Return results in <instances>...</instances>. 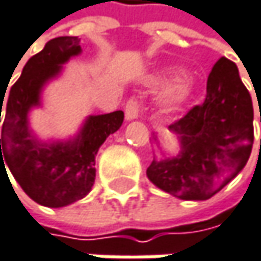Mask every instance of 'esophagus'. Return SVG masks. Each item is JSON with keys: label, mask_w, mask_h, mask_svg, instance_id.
Returning a JSON list of instances; mask_svg holds the SVG:
<instances>
[{"label": "esophagus", "mask_w": 261, "mask_h": 261, "mask_svg": "<svg viewBox=\"0 0 261 261\" xmlns=\"http://www.w3.org/2000/svg\"><path fill=\"white\" fill-rule=\"evenodd\" d=\"M139 112H140V107L139 103L136 100H130L127 105H125V119L127 121H133L139 116Z\"/></svg>", "instance_id": "obj_1"}]
</instances>
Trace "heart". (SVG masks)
<instances>
[{
	"mask_svg": "<svg viewBox=\"0 0 261 261\" xmlns=\"http://www.w3.org/2000/svg\"><path fill=\"white\" fill-rule=\"evenodd\" d=\"M175 77L173 71H166L163 76H160L156 79V82L160 83H169L172 79ZM193 85L187 81H178L173 85H170L160 97L158 101V107L161 110V113L164 115H175L176 112H179L182 107L185 106L190 98L193 97Z\"/></svg>",
	"mask_w": 261,
	"mask_h": 261,
	"instance_id": "b5f03b06",
	"label": "heart"
}]
</instances>
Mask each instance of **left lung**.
I'll return each instance as SVG.
<instances>
[{
	"label": "left lung",
	"mask_w": 261,
	"mask_h": 261,
	"mask_svg": "<svg viewBox=\"0 0 261 261\" xmlns=\"http://www.w3.org/2000/svg\"><path fill=\"white\" fill-rule=\"evenodd\" d=\"M252 119V100L236 64L218 60L207 77L204 103L169 125L178 154L166 152L152 134L160 155H154L146 176L182 200L211 199L245 167L254 142Z\"/></svg>",
	"instance_id": "obj_1"
}]
</instances>
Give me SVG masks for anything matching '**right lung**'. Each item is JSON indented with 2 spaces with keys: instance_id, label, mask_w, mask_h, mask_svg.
Here are the masks:
<instances>
[{
  "instance_id": "add662e5",
  "label": "right lung",
  "mask_w": 261,
  "mask_h": 261,
  "mask_svg": "<svg viewBox=\"0 0 261 261\" xmlns=\"http://www.w3.org/2000/svg\"><path fill=\"white\" fill-rule=\"evenodd\" d=\"M77 37H57L25 64L4 103L0 166L30 199L47 207H64L82 200L95 180V156L107 137L119 130L124 112L89 115L68 139H41L30 124L31 112L43 107V92L60 79L64 65L82 54ZM6 95V92H4ZM7 173V172H6Z\"/></svg>"
}]
</instances>
